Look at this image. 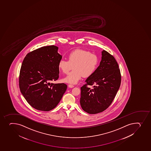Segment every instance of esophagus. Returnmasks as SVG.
Returning <instances> with one entry per match:
<instances>
[{
	"instance_id": "obj_1",
	"label": "esophagus",
	"mask_w": 151,
	"mask_h": 151,
	"mask_svg": "<svg viewBox=\"0 0 151 151\" xmlns=\"http://www.w3.org/2000/svg\"><path fill=\"white\" fill-rule=\"evenodd\" d=\"M68 87L69 88H73L74 86L73 85H72V84H68Z\"/></svg>"
}]
</instances>
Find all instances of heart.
<instances>
[{
	"label": "heart",
	"instance_id": "1",
	"mask_svg": "<svg viewBox=\"0 0 151 151\" xmlns=\"http://www.w3.org/2000/svg\"><path fill=\"white\" fill-rule=\"evenodd\" d=\"M67 61L61 59L58 64L59 70L64 74H67L74 68L67 76L63 79L65 82L76 84L82 78L89 77L98 68L100 58L96 53L85 50H77L67 55Z\"/></svg>",
	"mask_w": 151,
	"mask_h": 151
}]
</instances>
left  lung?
<instances>
[{"mask_svg":"<svg viewBox=\"0 0 151 151\" xmlns=\"http://www.w3.org/2000/svg\"><path fill=\"white\" fill-rule=\"evenodd\" d=\"M118 64L112 55L103 50L101 60L96 71L81 87L80 104L89 114L103 112L111 104L121 84ZM94 86L93 88L88 85Z\"/></svg>","mask_w":151,"mask_h":151,"instance_id":"8db88e82","label":"left lung"}]
</instances>
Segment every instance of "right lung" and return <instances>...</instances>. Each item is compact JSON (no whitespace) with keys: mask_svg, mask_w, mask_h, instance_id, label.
<instances>
[{"mask_svg":"<svg viewBox=\"0 0 151 151\" xmlns=\"http://www.w3.org/2000/svg\"><path fill=\"white\" fill-rule=\"evenodd\" d=\"M58 50V47L52 45L31 51L21 67V92L29 104L39 111H48L55 109L67 89L64 83H50L59 77L58 64L62 56Z\"/></svg>","mask_w":151,"mask_h":151,"instance_id":"right-lung-1","label":"right lung"}]
</instances>
